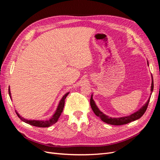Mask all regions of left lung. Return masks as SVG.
Wrapping results in <instances>:
<instances>
[{"label":"left lung","instance_id":"obj_1","mask_svg":"<svg viewBox=\"0 0 160 160\" xmlns=\"http://www.w3.org/2000/svg\"><path fill=\"white\" fill-rule=\"evenodd\" d=\"M153 81L152 78V86H151V95L153 92ZM149 100H150V98L148 100L147 103L145 104L141 109L138 110L137 112H135L129 116H127V117H123V118H112L108 117V115H106L103 113L101 112V111L98 109V106L96 105L95 101L93 99V95H91V97L90 105L92 108V110L93 111L94 113L105 123L110 124V125H122L127 124L128 123L133 122V121L137 120L141 118L142 116L145 113V112H146L149 102Z\"/></svg>","mask_w":160,"mask_h":160}]
</instances>
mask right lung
<instances>
[{
  "instance_id": "right-lung-1",
  "label": "right lung",
  "mask_w": 160,
  "mask_h": 160,
  "mask_svg": "<svg viewBox=\"0 0 160 160\" xmlns=\"http://www.w3.org/2000/svg\"><path fill=\"white\" fill-rule=\"evenodd\" d=\"M69 93L68 92V93H67L63 97H62V99H61L60 102L59 103V105H58L57 107V109L55 111V113H54V115H53L51 118L49 119V120H46V121H38V120H28V119H26L25 118H22L21 116L19 115V114L16 111V113L17 115H18V117L20 118L22 122H25L28 124H30L31 125H33V126H35V127H38V128H47V127H49L51 126V125L55 124L57 121H58V119L59 118L60 115L62 113V110H63V108H64V105H65V98H67V96L68 95ZM8 94H9V96H10V98L11 99V91H10V88L8 89Z\"/></svg>"
}]
</instances>
